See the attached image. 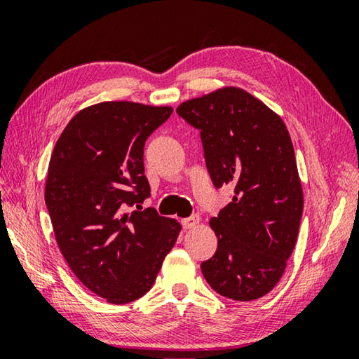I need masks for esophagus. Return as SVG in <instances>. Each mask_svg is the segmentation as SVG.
Wrapping results in <instances>:
<instances>
[{
  "label": "esophagus",
  "instance_id": "34e87169",
  "mask_svg": "<svg viewBox=\"0 0 359 359\" xmlns=\"http://www.w3.org/2000/svg\"><path fill=\"white\" fill-rule=\"evenodd\" d=\"M198 223H199V217L198 215H191V217L184 218V220H182V226H184L185 229H191V228L196 226Z\"/></svg>",
  "mask_w": 359,
  "mask_h": 359
}]
</instances>
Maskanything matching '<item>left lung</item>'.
Segmentation results:
<instances>
[{
    "mask_svg": "<svg viewBox=\"0 0 359 359\" xmlns=\"http://www.w3.org/2000/svg\"><path fill=\"white\" fill-rule=\"evenodd\" d=\"M201 131L215 188L233 187L231 203L210 218L218 245L201 263L218 294L253 301L276 287L299 233L302 188L282 118L245 90L228 87L177 107Z\"/></svg>",
    "mask_w": 359,
    "mask_h": 359,
    "instance_id": "obj_1",
    "label": "left lung"
}]
</instances>
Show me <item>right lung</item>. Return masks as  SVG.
Here are the masks:
<instances>
[{
    "instance_id": "1",
    "label": "right lung",
    "mask_w": 359,
    "mask_h": 359,
    "mask_svg": "<svg viewBox=\"0 0 359 359\" xmlns=\"http://www.w3.org/2000/svg\"><path fill=\"white\" fill-rule=\"evenodd\" d=\"M171 114L100 102L76 114L53 149L46 205L58 248L79 280L111 304L147 293L180 233L174 218L141 208L150 196L144 145Z\"/></svg>"
}]
</instances>
